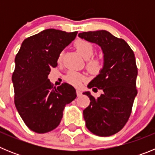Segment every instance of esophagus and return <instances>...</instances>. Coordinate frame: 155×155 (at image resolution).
Wrapping results in <instances>:
<instances>
[{"mask_svg": "<svg viewBox=\"0 0 155 155\" xmlns=\"http://www.w3.org/2000/svg\"><path fill=\"white\" fill-rule=\"evenodd\" d=\"M76 93H77V95H78V96H81V94H82V92L79 89H77Z\"/></svg>", "mask_w": 155, "mask_h": 155, "instance_id": "esophagus-1", "label": "esophagus"}]
</instances>
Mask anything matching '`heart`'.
Listing matches in <instances>:
<instances>
[{
  "instance_id": "1",
  "label": "heart",
  "mask_w": 155,
  "mask_h": 155,
  "mask_svg": "<svg viewBox=\"0 0 155 155\" xmlns=\"http://www.w3.org/2000/svg\"><path fill=\"white\" fill-rule=\"evenodd\" d=\"M74 46L77 50L81 53L82 57L85 59H89L94 53V45L91 42L84 39H78L74 42ZM63 57V53L59 55V61H61ZM103 64L102 61L98 58H91L87 62V69L93 74H98L102 71ZM64 80L74 86L78 87L82 82L85 80V77L79 72L74 71H68L64 76Z\"/></svg>"
}]
</instances>
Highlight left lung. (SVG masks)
Here are the masks:
<instances>
[{
	"instance_id": "left-lung-1",
	"label": "left lung",
	"mask_w": 155,
	"mask_h": 155,
	"mask_svg": "<svg viewBox=\"0 0 155 155\" xmlns=\"http://www.w3.org/2000/svg\"><path fill=\"white\" fill-rule=\"evenodd\" d=\"M78 36L98 44L104 54L102 71L87 85L103 92L97 98L89 91L83 93L91 101L83 111L86 127L97 136H111L127 124L137 94L135 56L125 40L105 30L84 31Z\"/></svg>"
}]
</instances>
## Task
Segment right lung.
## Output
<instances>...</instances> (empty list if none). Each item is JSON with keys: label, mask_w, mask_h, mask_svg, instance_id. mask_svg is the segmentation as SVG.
Segmentation results:
<instances>
[{"label": "right lung", "mask_w": 155, "mask_h": 155, "mask_svg": "<svg viewBox=\"0 0 155 155\" xmlns=\"http://www.w3.org/2000/svg\"><path fill=\"white\" fill-rule=\"evenodd\" d=\"M77 34L43 30L25 39L16 55L12 74L15 104L25 125L34 132L45 134L58 127L64 106L76 98L74 87L67 83L53 87L48 75Z\"/></svg>", "instance_id": "obj_1"}]
</instances>
